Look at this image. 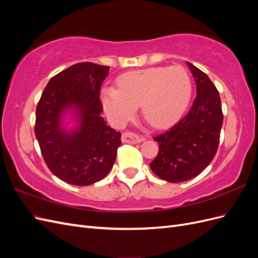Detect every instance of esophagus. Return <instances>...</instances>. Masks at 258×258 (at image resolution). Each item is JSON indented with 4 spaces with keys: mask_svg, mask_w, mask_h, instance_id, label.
Listing matches in <instances>:
<instances>
[{
    "mask_svg": "<svg viewBox=\"0 0 258 258\" xmlns=\"http://www.w3.org/2000/svg\"><path fill=\"white\" fill-rule=\"evenodd\" d=\"M121 141L123 143H130V144H137L140 142H143L144 141V138L142 137H139L134 132H123L122 136H121Z\"/></svg>",
    "mask_w": 258,
    "mask_h": 258,
    "instance_id": "1",
    "label": "esophagus"
}]
</instances>
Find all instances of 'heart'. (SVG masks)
Segmentation results:
<instances>
[{
  "mask_svg": "<svg viewBox=\"0 0 258 258\" xmlns=\"http://www.w3.org/2000/svg\"><path fill=\"white\" fill-rule=\"evenodd\" d=\"M118 89L102 90L103 107L118 126L129 121L142 106L144 119L155 128H165L183 114L189 102L191 85L182 67H154L121 75Z\"/></svg>",
  "mask_w": 258,
  "mask_h": 258,
  "instance_id": "1",
  "label": "heart"
}]
</instances>
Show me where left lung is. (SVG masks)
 <instances>
[{"instance_id": "obj_1", "label": "left lung", "mask_w": 258, "mask_h": 258, "mask_svg": "<svg viewBox=\"0 0 258 258\" xmlns=\"http://www.w3.org/2000/svg\"><path fill=\"white\" fill-rule=\"evenodd\" d=\"M197 86V96L183 118L155 137L159 152L150 163L153 172L170 183L200 174L213 160L220 143L223 112L220 93L209 76L187 62Z\"/></svg>"}]
</instances>
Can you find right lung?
<instances>
[{"mask_svg": "<svg viewBox=\"0 0 258 258\" xmlns=\"http://www.w3.org/2000/svg\"><path fill=\"white\" fill-rule=\"evenodd\" d=\"M110 67L82 62L51 77L36 106L35 137L43 158L62 181L88 186L112 169L121 134L100 116V89ZM72 109L78 126L68 132L61 117Z\"/></svg>", "mask_w": 258, "mask_h": 258, "instance_id": "obj_1", "label": "right lung"}]
</instances>
